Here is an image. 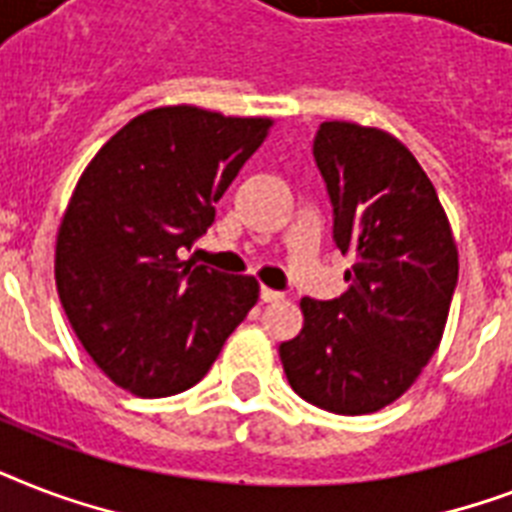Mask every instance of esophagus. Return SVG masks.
Listing matches in <instances>:
<instances>
[{"instance_id":"obj_1","label":"esophagus","mask_w":512,"mask_h":512,"mask_svg":"<svg viewBox=\"0 0 512 512\" xmlns=\"http://www.w3.org/2000/svg\"><path fill=\"white\" fill-rule=\"evenodd\" d=\"M260 300H263V303H279V300H284V295H281V292H276V289L263 287L260 289Z\"/></svg>"}]
</instances>
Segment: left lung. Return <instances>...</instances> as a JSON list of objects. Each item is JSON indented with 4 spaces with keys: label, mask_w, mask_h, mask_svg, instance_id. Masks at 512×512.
<instances>
[{
    "label": "left lung",
    "mask_w": 512,
    "mask_h": 512,
    "mask_svg": "<svg viewBox=\"0 0 512 512\" xmlns=\"http://www.w3.org/2000/svg\"><path fill=\"white\" fill-rule=\"evenodd\" d=\"M313 156L353 255L335 300L303 297V329L281 342L287 380L308 404L369 414L412 388L436 353L457 287V244L438 193L388 132L324 122Z\"/></svg>",
    "instance_id": "left-lung-1"
}]
</instances>
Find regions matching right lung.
<instances>
[{
    "label": "right lung",
    "instance_id": "1",
    "mask_svg": "<svg viewBox=\"0 0 512 512\" xmlns=\"http://www.w3.org/2000/svg\"><path fill=\"white\" fill-rule=\"evenodd\" d=\"M263 116L164 106L87 164L55 244V284L92 361L140 398L193 388L257 303L255 276L183 260L271 130Z\"/></svg>",
    "mask_w": 512,
    "mask_h": 512
}]
</instances>
